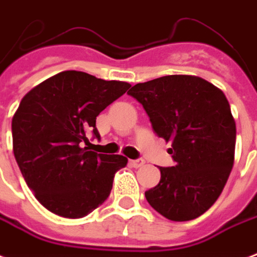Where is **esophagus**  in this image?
Listing matches in <instances>:
<instances>
[{
	"mask_svg": "<svg viewBox=\"0 0 257 257\" xmlns=\"http://www.w3.org/2000/svg\"><path fill=\"white\" fill-rule=\"evenodd\" d=\"M129 163H131V166L134 167H142L144 166V161L143 159H132V161H129Z\"/></svg>",
	"mask_w": 257,
	"mask_h": 257,
	"instance_id": "obj_1",
	"label": "esophagus"
}]
</instances>
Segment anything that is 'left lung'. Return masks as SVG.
Returning a JSON list of instances; mask_svg holds the SVG:
<instances>
[{
    "instance_id": "8db88e82",
    "label": "left lung",
    "mask_w": 257,
    "mask_h": 257,
    "mask_svg": "<svg viewBox=\"0 0 257 257\" xmlns=\"http://www.w3.org/2000/svg\"><path fill=\"white\" fill-rule=\"evenodd\" d=\"M143 104L154 132L172 143L176 165L159 167L146 192L154 210L174 222L195 219L223 191L234 165L235 121L225 94L199 76L170 75L128 91Z\"/></svg>"
}]
</instances>
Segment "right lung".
<instances>
[{
	"label": "right lung",
	"instance_id": "1",
	"mask_svg": "<svg viewBox=\"0 0 257 257\" xmlns=\"http://www.w3.org/2000/svg\"><path fill=\"white\" fill-rule=\"evenodd\" d=\"M129 87L65 70L24 95L12 118L13 154L34 196L53 214L81 218L109 197L114 174L128 159L84 146L90 132L99 138L100 111Z\"/></svg>",
	"mask_w": 257,
	"mask_h": 257
}]
</instances>
